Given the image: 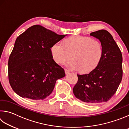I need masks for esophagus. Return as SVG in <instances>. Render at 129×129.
<instances>
[{"label":"esophagus","instance_id":"1","mask_svg":"<svg viewBox=\"0 0 129 129\" xmlns=\"http://www.w3.org/2000/svg\"><path fill=\"white\" fill-rule=\"evenodd\" d=\"M65 74H68L70 73V71H68V70H67V69H65Z\"/></svg>","mask_w":129,"mask_h":129}]
</instances>
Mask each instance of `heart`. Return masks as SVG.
<instances>
[{"instance_id":"heart-1","label":"heart","mask_w":129,"mask_h":129,"mask_svg":"<svg viewBox=\"0 0 129 129\" xmlns=\"http://www.w3.org/2000/svg\"><path fill=\"white\" fill-rule=\"evenodd\" d=\"M53 59L58 64H64L72 70H81L88 73L94 69L100 62L103 53L101 43L88 37L74 36L65 41V44L57 42L51 48ZM73 56H72V55Z\"/></svg>"}]
</instances>
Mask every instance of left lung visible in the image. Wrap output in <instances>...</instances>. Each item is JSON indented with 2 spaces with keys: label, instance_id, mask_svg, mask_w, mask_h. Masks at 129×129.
I'll return each mask as SVG.
<instances>
[{
  "label": "left lung",
  "instance_id": "obj_1",
  "mask_svg": "<svg viewBox=\"0 0 129 129\" xmlns=\"http://www.w3.org/2000/svg\"><path fill=\"white\" fill-rule=\"evenodd\" d=\"M101 43L103 53L97 67L88 74H77L73 89L77 99L88 104L106 102L113 96L122 78V56L109 33L100 30L90 33Z\"/></svg>",
  "mask_w": 129,
  "mask_h": 129
}]
</instances>
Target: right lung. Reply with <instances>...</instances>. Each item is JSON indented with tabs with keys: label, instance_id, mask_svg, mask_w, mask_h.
<instances>
[{
	"label": "right lung",
	"instance_id": "right-lung-1",
	"mask_svg": "<svg viewBox=\"0 0 129 129\" xmlns=\"http://www.w3.org/2000/svg\"><path fill=\"white\" fill-rule=\"evenodd\" d=\"M67 35H58L41 25H33L18 36L8 60V78L21 97L43 100L65 76L54 60L51 48Z\"/></svg>",
	"mask_w": 129,
	"mask_h": 129
}]
</instances>
